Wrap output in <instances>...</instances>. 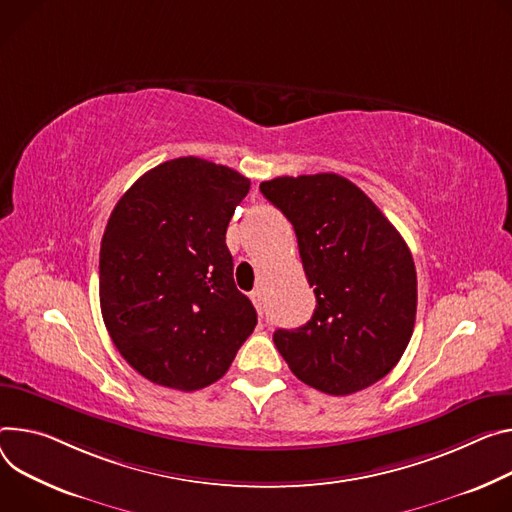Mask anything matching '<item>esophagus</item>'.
Returning <instances> with one entry per match:
<instances>
[{"label": "esophagus", "instance_id": "obj_1", "mask_svg": "<svg viewBox=\"0 0 512 512\" xmlns=\"http://www.w3.org/2000/svg\"><path fill=\"white\" fill-rule=\"evenodd\" d=\"M251 302L255 304L257 312L263 314V292H261V290H253V292H251Z\"/></svg>", "mask_w": 512, "mask_h": 512}]
</instances>
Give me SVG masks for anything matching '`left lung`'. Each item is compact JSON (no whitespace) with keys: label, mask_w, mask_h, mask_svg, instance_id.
I'll return each instance as SVG.
<instances>
[{"label":"left lung","mask_w":512,"mask_h":512,"mask_svg":"<svg viewBox=\"0 0 512 512\" xmlns=\"http://www.w3.org/2000/svg\"><path fill=\"white\" fill-rule=\"evenodd\" d=\"M261 194L292 222L316 308L273 343L304 384L347 396L400 361L414 329L416 269L400 232L337 173L275 177Z\"/></svg>","instance_id":"left-lung-1"}]
</instances>
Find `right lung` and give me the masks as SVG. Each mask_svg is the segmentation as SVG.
<instances>
[{
    "instance_id": "obj_1",
    "label": "right lung",
    "mask_w": 512,
    "mask_h": 512,
    "mask_svg": "<svg viewBox=\"0 0 512 512\" xmlns=\"http://www.w3.org/2000/svg\"><path fill=\"white\" fill-rule=\"evenodd\" d=\"M251 181L179 157L138 177L100 247V304L120 355L153 384L194 392L220 380L257 312L232 277L226 228Z\"/></svg>"
}]
</instances>
